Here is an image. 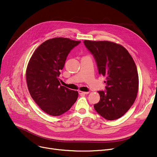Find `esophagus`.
Returning a JSON list of instances; mask_svg holds the SVG:
<instances>
[{"label": "esophagus", "mask_w": 157, "mask_h": 157, "mask_svg": "<svg viewBox=\"0 0 157 157\" xmlns=\"http://www.w3.org/2000/svg\"><path fill=\"white\" fill-rule=\"evenodd\" d=\"M78 93H79V95H86V94H88L89 92H82V91H79V92H78Z\"/></svg>", "instance_id": "34e87169"}]
</instances>
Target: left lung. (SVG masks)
Segmentation results:
<instances>
[{
  "label": "left lung",
  "instance_id": "8db88e82",
  "mask_svg": "<svg viewBox=\"0 0 157 157\" xmlns=\"http://www.w3.org/2000/svg\"><path fill=\"white\" fill-rule=\"evenodd\" d=\"M95 60L98 74L105 77V91H98L100 101L94 104L97 113L108 120L124 115L134 104L138 92L136 63L127 49L110 41L85 40Z\"/></svg>",
  "mask_w": 157,
  "mask_h": 157
}]
</instances>
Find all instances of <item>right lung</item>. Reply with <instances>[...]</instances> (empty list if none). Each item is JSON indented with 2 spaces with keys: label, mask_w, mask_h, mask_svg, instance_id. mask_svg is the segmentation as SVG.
Masks as SVG:
<instances>
[{
  "label": "right lung",
  "mask_w": 157,
  "mask_h": 157,
  "mask_svg": "<svg viewBox=\"0 0 157 157\" xmlns=\"http://www.w3.org/2000/svg\"><path fill=\"white\" fill-rule=\"evenodd\" d=\"M80 43L63 37L48 39L36 49L28 63L30 94L40 108L52 116L67 112L78 98V92L60 85L59 77L69 53Z\"/></svg>",
  "instance_id": "1"
}]
</instances>
